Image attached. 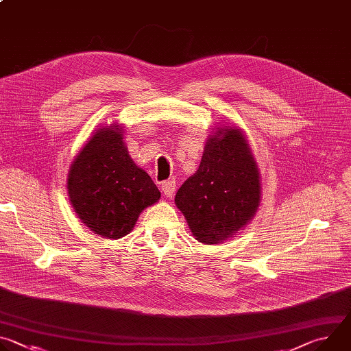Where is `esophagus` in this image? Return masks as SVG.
<instances>
[{
    "mask_svg": "<svg viewBox=\"0 0 351 351\" xmlns=\"http://www.w3.org/2000/svg\"><path fill=\"white\" fill-rule=\"evenodd\" d=\"M162 189V193L167 195V197H172V194L175 193V189H176V182L173 179H169V180H165L161 186Z\"/></svg>",
    "mask_w": 351,
    "mask_h": 351,
    "instance_id": "esophagus-1",
    "label": "esophagus"
}]
</instances>
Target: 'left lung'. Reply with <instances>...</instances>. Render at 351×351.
<instances>
[{
	"label": "left lung",
	"instance_id": "8db88e82",
	"mask_svg": "<svg viewBox=\"0 0 351 351\" xmlns=\"http://www.w3.org/2000/svg\"><path fill=\"white\" fill-rule=\"evenodd\" d=\"M260 203L261 175L244 132L215 128L198 169L175 195L191 234L199 243L222 244L253 221Z\"/></svg>",
	"mask_w": 351,
	"mask_h": 351
}]
</instances>
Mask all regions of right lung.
<instances>
[{
    "instance_id": "obj_1",
    "label": "right lung",
    "mask_w": 351,
    "mask_h": 351,
    "mask_svg": "<svg viewBox=\"0 0 351 351\" xmlns=\"http://www.w3.org/2000/svg\"><path fill=\"white\" fill-rule=\"evenodd\" d=\"M66 189L77 218L93 233L121 239L161 198L148 173L130 158L123 126L98 128L69 167Z\"/></svg>"
}]
</instances>
